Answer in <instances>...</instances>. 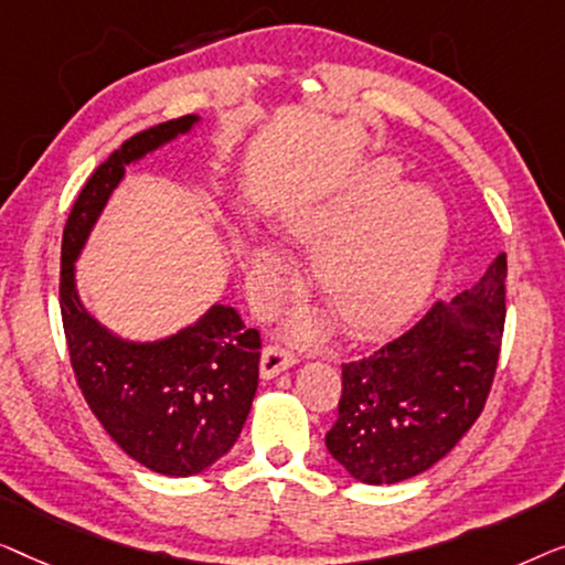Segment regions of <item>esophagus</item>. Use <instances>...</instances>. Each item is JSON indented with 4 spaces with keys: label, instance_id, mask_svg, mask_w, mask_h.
<instances>
[{
    "label": "esophagus",
    "instance_id": "esophagus-1",
    "mask_svg": "<svg viewBox=\"0 0 565 565\" xmlns=\"http://www.w3.org/2000/svg\"><path fill=\"white\" fill-rule=\"evenodd\" d=\"M294 353L286 351L284 345H266L264 353H260V376L264 379H274L279 376L281 371L291 369L294 365Z\"/></svg>",
    "mask_w": 565,
    "mask_h": 565
}]
</instances>
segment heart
<instances>
[{
    "label": "heart",
    "instance_id": "heart-1",
    "mask_svg": "<svg viewBox=\"0 0 565 565\" xmlns=\"http://www.w3.org/2000/svg\"><path fill=\"white\" fill-rule=\"evenodd\" d=\"M394 161L361 166L330 200L294 210L286 235L317 250L315 281L348 330L371 335L402 324L423 305L438 274L448 214L430 189L402 184ZM256 271L279 289L289 260L276 245H258Z\"/></svg>",
    "mask_w": 565,
    "mask_h": 565
}]
</instances>
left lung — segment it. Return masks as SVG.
Wrapping results in <instances>:
<instances>
[{"instance_id":"left-lung-1","label":"left lung","mask_w":565,"mask_h":565,"mask_svg":"<svg viewBox=\"0 0 565 565\" xmlns=\"http://www.w3.org/2000/svg\"><path fill=\"white\" fill-rule=\"evenodd\" d=\"M507 256L450 305H433L407 332L343 363L330 456L371 487L427 471L479 419L504 335Z\"/></svg>"}]
</instances>
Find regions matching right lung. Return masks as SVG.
I'll return each mask as SVG.
<instances>
[{
  "instance_id": "1",
  "label": "right lung",
  "mask_w": 565,
  "mask_h": 565,
  "mask_svg": "<svg viewBox=\"0 0 565 565\" xmlns=\"http://www.w3.org/2000/svg\"><path fill=\"white\" fill-rule=\"evenodd\" d=\"M196 122L186 115L125 140L84 184L61 243V317L78 388L109 438L163 476L200 473L235 445L258 388V330L233 307L214 305L177 335L117 338L78 299L74 264L127 166Z\"/></svg>"
}]
</instances>
